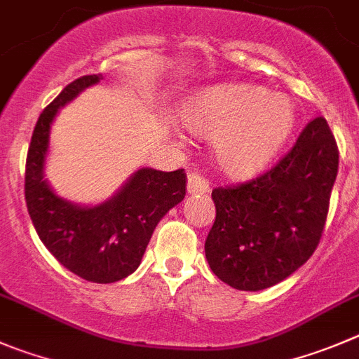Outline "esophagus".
Wrapping results in <instances>:
<instances>
[{"instance_id": "34e87169", "label": "esophagus", "mask_w": 359, "mask_h": 359, "mask_svg": "<svg viewBox=\"0 0 359 359\" xmlns=\"http://www.w3.org/2000/svg\"><path fill=\"white\" fill-rule=\"evenodd\" d=\"M187 192H189L190 196H203V194L210 192V183H208L206 177H203L201 174L192 172V174H189Z\"/></svg>"}]
</instances>
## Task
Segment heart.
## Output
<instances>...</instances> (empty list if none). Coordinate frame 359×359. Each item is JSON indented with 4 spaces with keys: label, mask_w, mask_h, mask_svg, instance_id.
<instances>
[{
    "label": "heart",
    "mask_w": 359,
    "mask_h": 359,
    "mask_svg": "<svg viewBox=\"0 0 359 359\" xmlns=\"http://www.w3.org/2000/svg\"><path fill=\"white\" fill-rule=\"evenodd\" d=\"M187 128L211 137L217 165L233 176H252L282 149L296 123L284 93L255 84H217L194 93L182 107Z\"/></svg>",
    "instance_id": "1"
}]
</instances>
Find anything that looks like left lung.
<instances>
[{
    "mask_svg": "<svg viewBox=\"0 0 359 359\" xmlns=\"http://www.w3.org/2000/svg\"><path fill=\"white\" fill-rule=\"evenodd\" d=\"M337 172L339 148L319 116L268 172L215 189L217 217L204 245L211 271L238 291H262L292 275L319 245Z\"/></svg>",
    "mask_w": 359,
    "mask_h": 359,
    "instance_id": "obj_1",
    "label": "left lung"
}]
</instances>
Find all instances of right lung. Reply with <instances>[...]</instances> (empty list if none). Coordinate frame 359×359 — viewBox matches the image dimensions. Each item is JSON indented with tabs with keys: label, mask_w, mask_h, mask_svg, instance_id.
Masks as SVG:
<instances>
[{
	"label": "right lung",
	"mask_w": 359,
	"mask_h": 359,
	"mask_svg": "<svg viewBox=\"0 0 359 359\" xmlns=\"http://www.w3.org/2000/svg\"><path fill=\"white\" fill-rule=\"evenodd\" d=\"M100 79V74L75 79L43 109L28 149L24 194L36 234L60 264L88 282L111 284L139 268L156 224L185 199L187 174L142 167L97 206L56 196L43 177L50 126L61 107Z\"/></svg>",
	"instance_id": "obj_1"
}]
</instances>
